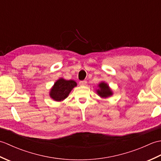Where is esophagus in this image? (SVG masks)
<instances>
[{
    "label": "esophagus",
    "mask_w": 161,
    "mask_h": 161,
    "mask_svg": "<svg viewBox=\"0 0 161 161\" xmlns=\"http://www.w3.org/2000/svg\"><path fill=\"white\" fill-rule=\"evenodd\" d=\"M79 84H80V86H86V84H87V81L86 80H83V81H80V82H79Z\"/></svg>",
    "instance_id": "obj_1"
}]
</instances>
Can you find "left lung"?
I'll return each mask as SVG.
<instances>
[{
    "instance_id": "obj_1",
    "label": "left lung",
    "mask_w": 161,
    "mask_h": 161,
    "mask_svg": "<svg viewBox=\"0 0 161 161\" xmlns=\"http://www.w3.org/2000/svg\"><path fill=\"white\" fill-rule=\"evenodd\" d=\"M98 87L99 88L96 91L97 95H100L101 97L107 98L113 95V92L111 90V88H109L108 85L107 83L104 82V81L99 84Z\"/></svg>"
}]
</instances>
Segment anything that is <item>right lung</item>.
<instances>
[{
  "label": "right lung",
  "instance_id": "right-lung-1",
  "mask_svg": "<svg viewBox=\"0 0 161 161\" xmlns=\"http://www.w3.org/2000/svg\"><path fill=\"white\" fill-rule=\"evenodd\" d=\"M77 83L73 80H66L63 78L58 80L50 91V96L57 102L63 101L66 99Z\"/></svg>",
  "mask_w": 161,
  "mask_h": 161
}]
</instances>
